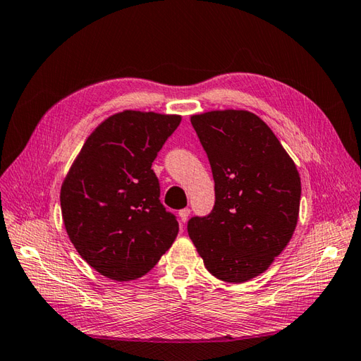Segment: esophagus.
<instances>
[{
  "label": "esophagus",
  "mask_w": 361,
  "mask_h": 361,
  "mask_svg": "<svg viewBox=\"0 0 361 361\" xmlns=\"http://www.w3.org/2000/svg\"><path fill=\"white\" fill-rule=\"evenodd\" d=\"M189 214H190V209H189V208H185V209H181V211L178 212L181 224H186L188 219H189Z\"/></svg>",
  "instance_id": "1"
}]
</instances>
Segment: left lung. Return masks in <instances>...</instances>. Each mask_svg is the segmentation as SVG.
<instances>
[{
  "label": "left lung",
  "mask_w": 361,
  "mask_h": 361,
  "mask_svg": "<svg viewBox=\"0 0 361 361\" xmlns=\"http://www.w3.org/2000/svg\"><path fill=\"white\" fill-rule=\"evenodd\" d=\"M208 155L216 202L188 221L204 267L225 282L264 273L296 228L301 178L278 137L256 114L209 111L190 118Z\"/></svg>",
  "instance_id": "8db88e82"
}]
</instances>
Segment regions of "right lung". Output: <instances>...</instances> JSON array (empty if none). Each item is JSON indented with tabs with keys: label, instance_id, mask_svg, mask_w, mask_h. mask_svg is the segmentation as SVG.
Listing matches in <instances>:
<instances>
[{
	"label": "right lung",
	"instance_id": "add662e5",
	"mask_svg": "<svg viewBox=\"0 0 361 361\" xmlns=\"http://www.w3.org/2000/svg\"><path fill=\"white\" fill-rule=\"evenodd\" d=\"M180 116L122 111L83 144L63 181L60 204L79 255L106 278L137 279L171 248L178 221L159 200L152 163Z\"/></svg>",
	"mask_w": 361,
	"mask_h": 361
}]
</instances>
